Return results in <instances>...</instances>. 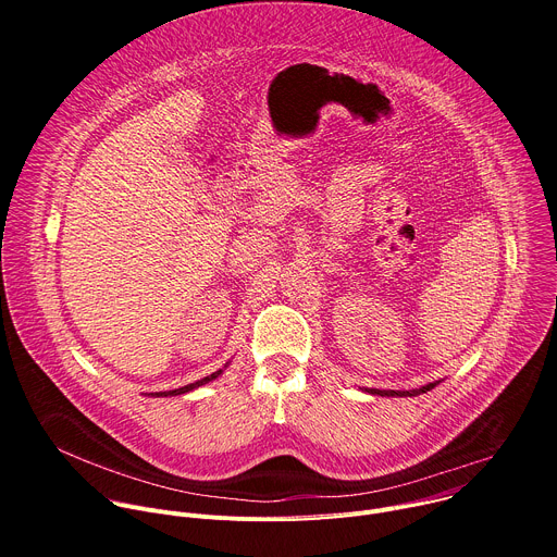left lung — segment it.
Returning a JSON list of instances; mask_svg holds the SVG:
<instances>
[{
    "label": "left lung",
    "instance_id": "8db88e82",
    "mask_svg": "<svg viewBox=\"0 0 557 557\" xmlns=\"http://www.w3.org/2000/svg\"><path fill=\"white\" fill-rule=\"evenodd\" d=\"M436 383H428V385H423V387H419V389H410V392H401V389H370L372 394H381V396H417V394H423V392H428V389H432Z\"/></svg>",
    "mask_w": 557,
    "mask_h": 557
}]
</instances>
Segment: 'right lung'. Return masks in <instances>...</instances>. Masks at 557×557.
<instances>
[{
	"label": "right lung",
	"instance_id": "right-lung-1",
	"mask_svg": "<svg viewBox=\"0 0 557 557\" xmlns=\"http://www.w3.org/2000/svg\"><path fill=\"white\" fill-rule=\"evenodd\" d=\"M218 374H222V370H218V372H213V374H209V376H205V379H200V381H196V383L183 385V387H178V389H170V392H156V396H176V394H185V392H191V389H196V387H200V385H205V383L213 381Z\"/></svg>",
	"mask_w": 557,
	"mask_h": 557
}]
</instances>
